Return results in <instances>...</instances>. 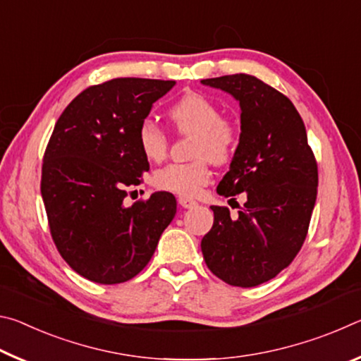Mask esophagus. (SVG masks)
<instances>
[{
    "label": "esophagus",
    "instance_id": "34e87169",
    "mask_svg": "<svg viewBox=\"0 0 361 361\" xmlns=\"http://www.w3.org/2000/svg\"><path fill=\"white\" fill-rule=\"evenodd\" d=\"M178 204L183 207V209H192V207L197 205V202H195V200L189 199V197H185V195H180Z\"/></svg>",
    "mask_w": 361,
    "mask_h": 361
}]
</instances>
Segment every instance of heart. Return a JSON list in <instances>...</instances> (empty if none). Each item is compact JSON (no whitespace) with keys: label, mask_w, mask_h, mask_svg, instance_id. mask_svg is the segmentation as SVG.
Wrapping results in <instances>:
<instances>
[{"label":"heart","mask_w":361,"mask_h":361,"mask_svg":"<svg viewBox=\"0 0 361 361\" xmlns=\"http://www.w3.org/2000/svg\"><path fill=\"white\" fill-rule=\"evenodd\" d=\"M169 118L183 135H194L192 162L170 164L154 173V186L180 195H195L209 183L210 161L224 164L234 156L240 132L223 118L218 103L202 94H188L169 108ZM137 145L145 159L161 162L169 151V137L154 122L143 121L137 130Z\"/></svg>","instance_id":"obj_1"}]
</instances>
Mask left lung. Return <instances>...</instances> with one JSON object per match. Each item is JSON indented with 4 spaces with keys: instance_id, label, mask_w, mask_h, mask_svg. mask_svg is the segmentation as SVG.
I'll return each instance as SVG.
<instances>
[{
    "instance_id": "obj_1",
    "label": "left lung",
    "mask_w": 361,
    "mask_h": 361,
    "mask_svg": "<svg viewBox=\"0 0 361 361\" xmlns=\"http://www.w3.org/2000/svg\"><path fill=\"white\" fill-rule=\"evenodd\" d=\"M240 103V140L216 188L245 192L239 216L213 205V226L200 242L205 264L232 286L267 282L291 264L309 231L319 169L304 122L288 97L250 75L202 79ZM232 200V199H231Z\"/></svg>"
}]
</instances>
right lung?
I'll use <instances>...</instances> for the list:
<instances>
[{"label": "right lung", "mask_w": 361, "mask_h": 361, "mask_svg": "<svg viewBox=\"0 0 361 361\" xmlns=\"http://www.w3.org/2000/svg\"><path fill=\"white\" fill-rule=\"evenodd\" d=\"M175 81L116 78L82 90L46 146L41 195L52 240L73 271L95 283L127 282L154 255L176 213L173 194L124 204L149 170L137 130Z\"/></svg>", "instance_id": "right-lung-1"}]
</instances>
